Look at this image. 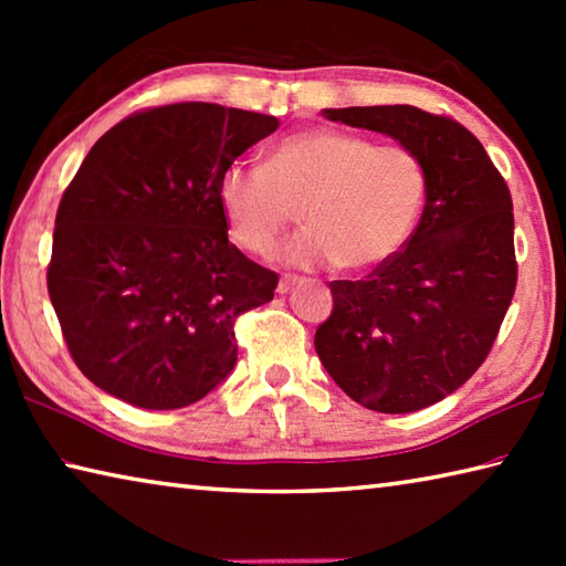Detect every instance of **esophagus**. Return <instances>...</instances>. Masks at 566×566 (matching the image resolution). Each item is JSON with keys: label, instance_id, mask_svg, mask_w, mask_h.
Segmentation results:
<instances>
[{"label": "esophagus", "instance_id": "esophagus-1", "mask_svg": "<svg viewBox=\"0 0 566 566\" xmlns=\"http://www.w3.org/2000/svg\"><path fill=\"white\" fill-rule=\"evenodd\" d=\"M294 282H296V276H282L280 280V284H276V292L280 294H286L294 286Z\"/></svg>", "mask_w": 566, "mask_h": 566}]
</instances>
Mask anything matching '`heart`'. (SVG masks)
I'll return each instance as SVG.
<instances>
[{
	"label": "heart",
	"mask_w": 566,
	"mask_h": 566,
	"mask_svg": "<svg viewBox=\"0 0 566 566\" xmlns=\"http://www.w3.org/2000/svg\"><path fill=\"white\" fill-rule=\"evenodd\" d=\"M427 187V169L411 149L317 127L276 142L264 167L229 165L217 181V202L247 252H272L300 207L306 227L286 242L282 262L367 272L407 244Z\"/></svg>",
	"instance_id": "heart-1"
}]
</instances>
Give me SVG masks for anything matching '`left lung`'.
<instances>
[{
  "instance_id": "8db88e82",
  "label": "left lung",
  "mask_w": 566,
  "mask_h": 566,
  "mask_svg": "<svg viewBox=\"0 0 566 566\" xmlns=\"http://www.w3.org/2000/svg\"><path fill=\"white\" fill-rule=\"evenodd\" d=\"M387 134L427 169L415 234L367 280L332 282L314 334L324 369L361 407L407 415L437 405L486 359L516 286L506 181L472 132L409 104L322 109Z\"/></svg>"
}]
</instances>
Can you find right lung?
<instances>
[{
    "instance_id": "add662e5",
    "label": "right lung",
    "mask_w": 566,
    "mask_h": 566,
    "mask_svg": "<svg viewBox=\"0 0 566 566\" xmlns=\"http://www.w3.org/2000/svg\"><path fill=\"white\" fill-rule=\"evenodd\" d=\"M280 119L212 102L155 107L102 134L54 222L50 300L92 385L142 409H181L237 364L234 317L280 276L229 242L219 175Z\"/></svg>"
}]
</instances>
